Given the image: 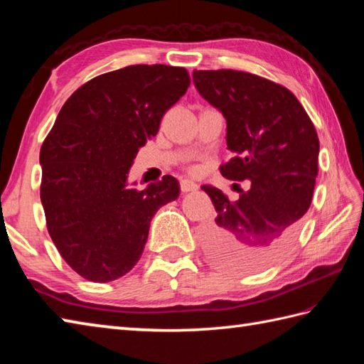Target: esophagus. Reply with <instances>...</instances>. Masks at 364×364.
Instances as JSON below:
<instances>
[{
  "instance_id": "obj_1",
  "label": "esophagus",
  "mask_w": 364,
  "mask_h": 364,
  "mask_svg": "<svg viewBox=\"0 0 364 364\" xmlns=\"http://www.w3.org/2000/svg\"><path fill=\"white\" fill-rule=\"evenodd\" d=\"M180 186H181L183 192H194V191L198 189V184L194 183V181H191V180H181Z\"/></svg>"
}]
</instances>
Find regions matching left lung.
Segmentation results:
<instances>
[{
  "label": "left lung",
  "mask_w": 364,
  "mask_h": 364,
  "mask_svg": "<svg viewBox=\"0 0 364 364\" xmlns=\"http://www.w3.org/2000/svg\"><path fill=\"white\" fill-rule=\"evenodd\" d=\"M192 80L227 120L233 158L220 173L250 181L236 202L211 184L202 186L218 213L202 233L205 250L220 267L258 272L288 252L311 205L318 134L304 106L280 84L237 70H194Z\"/></svg>",
  "instance_id": "obj_1"
}]
</instances>
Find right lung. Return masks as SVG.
I'll return each instance as SVG.
<instances>
[{
	"label": "right lung",
	"instance_id": "1",
	"mask_svg": "<svg viewBox=\"0 0 364 364\" xmlns=\"http://www.w3.org/2000/svg\"><path fill=\"white\" fill-rule=\"evenodd\" d=\"M189 84L183 67L129 65L84 84L58 114L41 149V200L60 257L86 280L128 274L153 215L180 196L170 175L142 191L128 175Z\"/></svg>",
	"mask_w": 364,
	"mask_h": 364
}]
</instances>
